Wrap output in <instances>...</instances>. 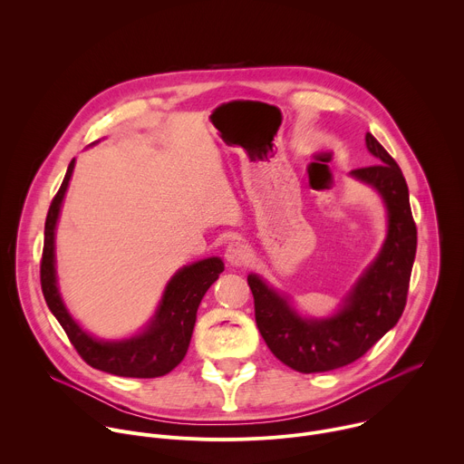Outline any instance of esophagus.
I'll return each mask as SVG.
<instances>
[{
	"instance_id": "obj_1",
	"label": "esophagus",
	"mask_w": 464,
	"mask_h": 464,
	"mask_svg": "<svg viewBox=\"0 0 464 464\" xmlns=\"http://www.w3.org/2000/svg\"><path fill=\"white\" fill-rule=\"evenodd\" d=\"M226 258L231 266H246L249 260V247L244 242H231L226 247Z\"/></svg>"
}]
</instances>
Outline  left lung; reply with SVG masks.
Returning <instances> with one entry per match:
<instances>
[{"label":"left lung","mask_w":464,"mask_h":464,"mask_svg":"<svg viewBox=\"0 0 464 464\" xmlns=\"http://www.w3.org/2000/svg\"><path fill=\"white\" fill-rule=\"evenodd\" d=\"M365 143L376 163L354 169L353 176L371 183L383 196L389 233L343 310L324 321L303 319L256 276L247 277L260 336L276 358L304 374L340 369L362 358L401 319L408 301L417 251L408 183L401 167L369 131Z\"/></svg>","instance_id":"left-lung-1"}]
</instances>
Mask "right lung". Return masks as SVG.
Returning <instances> with one entry per match:
<instances>
[{
  "label": "right lung",
  "mask_w": 464,
  "mask_h": 464,
  "mask_svg": "<svg viewBox=\"0 0 464 464\" xmlns=\"http://www.w3.org/2000/svg\"><path fill=\"white\" fill-rule=\"evenodd\" d=\"M73 167L75 160L70 163L45 218V237L40 262V283L45 303L65 330V334H68L81 358L93 369L128 378L163 376L185 358L198 304H200L209 286L224 272V262L218 256H213L179 270L169 283L161 304L143 334L111 343L93 340L65 310L54 279V226Z\"/></svg>",
  "instance_id": "obj_1"
}]
</instances>
